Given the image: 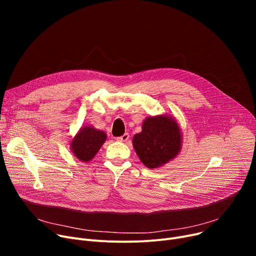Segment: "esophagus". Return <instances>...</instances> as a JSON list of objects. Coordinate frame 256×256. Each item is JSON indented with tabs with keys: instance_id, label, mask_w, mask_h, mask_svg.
<instances>
[{
	"instance_id": "1",
	"label": "esophagus",
	"mask_w": 256,
	"mask_h": 256,
	"mask_svg": "<svg viewBox=\"0 0 256 256\" xmlns=\"http://www.w3.org/2000/svg\"><path fill=\"white\" fill-rule=\"evenodd\" d=\"M128 139H130V135H128V132L124 134V135H122V136H121V137H119V138H117V140H118L119 142H126V141H128Z\"/></svg>"
}]
</instances>
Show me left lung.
I'll return each instance as SVG.
<instances>
[{"label": "left lung", "instance_id": "8db88e82", "mask_svg": "<svg viewBox=\"0 0 256 256\" xmlns=\"http://www.w3.org/2000/svg\"><path fill=\"white\" fill-rule=\"evenodd\" d=\"M182 134L178 120L167 114L147 117L142 130L132 138V146L143 165L156 169L180 152Z\"/></svg>", "mask_w": 256, "mask_h": 256}]
</instances>
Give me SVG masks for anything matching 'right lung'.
I'll use <instances>...</instances> for the list:
<instances>
[{
  "label": "right lung",
  "mask_w": 256,
  "mask_h": 256,
  "mask_svg": "<svg viewBox=\"0 0 256 256\" xmlns=\"http://www.w3.org/2000/svg\"><path fill=\"white\" fill-rule=\"evenodd\" d=\"M106 140V134L92 126L80 128L70 141V150L83 163H88Z\"/></svg>",
  "instance_id": "obj_1"
}]
</instances>
